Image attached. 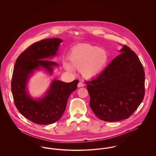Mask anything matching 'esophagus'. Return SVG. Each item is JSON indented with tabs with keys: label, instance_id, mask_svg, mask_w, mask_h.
<instances>
[{
	"label": "esophagus",
	"instance_id": "34e87169",
	"mask_svg": "<svg viewBox=\"0 0 156 156\" xmlns=\"http://www.w3.org/2000/svg\"><path fill=\"white\" fill-rule=\"evenodd\" d=\"M84 85H85L84 83L81 82H79V83H78V87H83Z\"/></svg>",
	"mask_w": 156,
	"mask_h": 156
}]
</instances>
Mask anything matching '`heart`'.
Instances as JSON below:
<instances>
[{
  "mask_svg": "<svg viewBox=\"0 0 156 156\" xmlns=\"http://www.w3.org/2000/svg\"><path fill=\"white\" fill-rule=\"evenodd\" d=\"M69 64L64 62V68L69 72L74 69L81 71L82 75L87 79L98 76L106 67L109 55L107 51L97 45L84 44L77 45L68 55Z\"/></svg>",
  "mask_w": 156,
  "mask_h": 156,
  "instance_id": "obj_1",
  "label": "heart"
}]
</instances>
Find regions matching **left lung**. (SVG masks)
I'll list each match as a JSON object with an SVG mask.
<instances>
[{"mask_svg": "<svg viewBox=\"0 0 156 156\" xmlns=\"http://www.w3.org/2000/svg\"><path fill=\"white\" fill-rule=\"evenodd\" d=\"M97 78L87 82L90 107L106 122L129 118L144 96L145 74L137 55L125 45Z\"/></svg>", "mask_w": 156, "mask_h": 156, "instance_id": "8db88e82", "label": "left lung"}]
</instances>
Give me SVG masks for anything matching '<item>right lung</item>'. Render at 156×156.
<instances>
[{
    "label": "right lung",
    "instance_id": "right-lung-1",
    "mask_svg": "<svg viewBox=\"0 0 156 156\" xmlns=\"http://www.w3.org/2000/svg\"><path fill=\"white\" fill-rule=\"evenodd\" d=\"M59 38H47L36 42L24 50L16 61L11 82L15 104L25 118L38 125H49L58 121L66 110L68 99L77 88L79 81L66 83L54 80L44 97L35 100L27 93V83L34 70L43 67L50 74L56 62L45 60L57 54Z\"/></svg>",
    "mask_w": 156,
    "mask_h": 156
}]
</instances>
